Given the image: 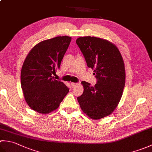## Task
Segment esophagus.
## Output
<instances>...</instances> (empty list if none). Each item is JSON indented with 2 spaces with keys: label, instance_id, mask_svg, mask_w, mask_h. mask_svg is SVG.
<instances>
[{
  "label": "esophagus",
  "instance_id": "34e87169",
  "mask_svg": "<svg viewBox=\"0 0 152 152\" xmlns=\"http://www.w3.org/2000/svg\"><path fill=\"white\" fill-rule=\"evenodd\" d=\"M70 86H71V87H72V88H74V87H76V86H77V83H72V82H71V83H70Z\"/></svg>",
  "mask_w": 152,
  "mask_h": 152
}]
</instances>
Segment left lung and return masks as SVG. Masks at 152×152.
Segmentation results:
<instances>
[{
	"instance_id": "8db88e82",
	"label": "left lung",
	"mask_w": 152,
	"mask_h": 152,
	"mask_svg": "<svg viewBox=\"0 0 152 152\" xmlns=\"http://www.w3.org/2000/svg\"><path fill=\"white\" fill-rule=\"evenodd\" d=\"M76 43L96 79L94 86L82 82L84 90L78 101L89 118H102L112 113L121 98L125 83L124 60L118 48L102 38L80 37Z\"/></svg>"
}]
</instances>
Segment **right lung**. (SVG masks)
Masks as SVG:
<instances>
[{
  "label": "right lung",
  "instance_id": "right-lung-1",
  "mask_svg": "<svg viewBox=\"0 0 152 152\" xmlns=\"http://www.w3.org/2000/svg\"><path fill=\"white\" fill-rule=\"evenodd\" d=\"M71 37H57L37 44L23 64L21 85L31 108L41 114L57 109L69 89L53 76L69 46Z\"/></svg>",
  "mask_w": 152,
  "mask_h": 152
}]
</instances>
